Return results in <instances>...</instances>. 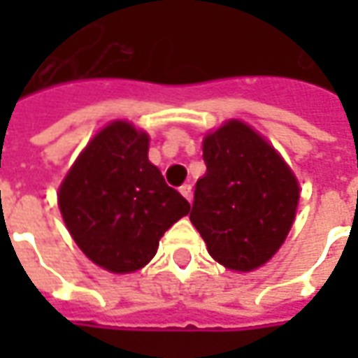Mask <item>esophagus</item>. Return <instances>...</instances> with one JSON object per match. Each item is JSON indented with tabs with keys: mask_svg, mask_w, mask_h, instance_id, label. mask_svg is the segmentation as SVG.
I'll use <instances>...</instances> for the list:
<instances>
[{
	"mask_svg": "<svg viewBox=\"0 0 358 358\" xmlns=\"http://www.w3.org/2000/svg\"><path fill=\"white\" fill-rule=\"evenodd\" d=\"M180 194L184 195L187 201H192V184H184V186L180 187Z\"/></svg>",
	"mask_w": 358,
	"mask_h": 358,
	"instance_id": "esophagus-1",
	"label": "esophagus"
}]
</instances>
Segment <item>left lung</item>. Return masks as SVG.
<instances>
[{
    "instance_id": "8db88e82",
    "label": "left lung",
    "mask_w": 358,
    "mask_h": 358,
    "mask_svg": "<svg viewBox=\"0 0 358 358\" xmlns=\"http://www.w3.org/2000/svg\"><path fill=\"white\" fill-rule=\"evenodd\" d=\"M207 172L195 184L189 220L209 255L234 272L268 263L292 230L301 187L292 166L240 118L205 134Z\"/></svg>"
}]
</instances>
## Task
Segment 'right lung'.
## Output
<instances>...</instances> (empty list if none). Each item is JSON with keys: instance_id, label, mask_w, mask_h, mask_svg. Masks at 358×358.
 I'll return each instance as SVG.
<instances>
[{"instance_id": "add662e5", "label": "right lung", "mask_w": 358, "mask_h": 358, "mask_svg": "<svg viewBox=\"0 0 358 358\" xmlns=\"http://www.w3.org/2000/svg\"><path fill=\"white\" fill-rule=\"evenodd\" d=\"M149 134L110 120L76 157L57 192L61 217L84 255L113 274H132L159 240L189 213L149 161Z\"/></svg>"}]
</instances>
